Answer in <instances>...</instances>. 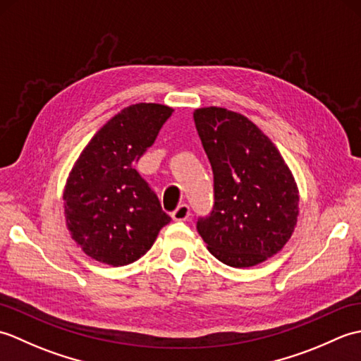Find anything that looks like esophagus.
I'll return each instance as SVG.
<instances>
[{
    "label": "esophagus",
    "mask_w": 361,
    "mask_h": 361,
    "mask_svg": "<svg viewBox=\"0 0 361 361\" xmlns=\"http://www.w3.org/2000/svg\"><path fill=\"white\" fill-rule=\"evenodd\" d=\"M189 216H190V209L186 203L178 204L176 206V209L172 212V219L175 221H185L189 219Z\"/></svg>",
    "instance_id": "obj_1"
}]
</instances>
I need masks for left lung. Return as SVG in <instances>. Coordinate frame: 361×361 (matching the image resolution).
I'll list each match as a JSON object with an SVG mask.
<instances>
[{
	"instance_id": "8db88e82",
	"label": "left lung",
	"mask_w": 361,
	"mask_h": 361,
	"mask_svg": "<svg viewBox=\"0 0 361 361\" xmlns=\"http://www.w3.org/2000/svg\"><path fill=\"white\" fill-rule=\"evenodd\" d=\"M214 173V206L197 231L220 262L255 267L283 248L295 231L299 195L279 150L256 124L220 106L194 111Z\"/></svg>"
}]
</instances>
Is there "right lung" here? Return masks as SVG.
Listing matches in <instances>:
<instances>
[{
    "label": "right lung",
    "instance_id": "1",
    "mask_svg": "<svg viewBox=\"0 0 361 361\" xmlns=\"http://www.w3.org/2000/svg\"><path fill=\"white\" fill-rule=\"evenodd\" d=\"M173 109L135 104L113 116L82 150L63 190L71 237L91 259L135 262L171 221L133 164L155 142Z\"/></svg>",
    "mask_w": 361,
    "mask_h": 361
}]
</instances>
